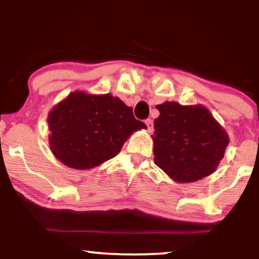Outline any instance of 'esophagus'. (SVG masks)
<instances>
[{
    "label": "esophagus",
    "mask_w": 259,
    "mask_h": 259,
    "mask_svg": "<svg viewBox=\"0 0 259 259\" xmlns=\"http://www.w3.org/2000/svg\"><path fill=\"white\" fill-rule=\"evenodd\" d=\"M145 125H146L148 132H152V131H153V121H152V119L145 120Z\"/></svg>",
    "instance_id": "esophagus-1"
}]
</instances>
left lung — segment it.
Segmentation results:
<instances>
[{
    "label": "left lung",
    "mask_w": 259,
    "mask_h": 259,
    "mask_svg": "<svg viewBox=\"0 0 259 259\" xmlns=\"http://www.w3.org/2000/svg\"><path fill=\"white\" fill-rule=\"evenodd\" d=\"M154 162L178 183L210 176L224 158L229 136L201 105L182 106L166 101L155 106Z\"/></svg>",
    "instance_id": "left-lung-1"
}]
</instances>
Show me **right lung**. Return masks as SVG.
<instances>
[{
  "label": "right lung",
  "mask_w": 259,
  "mask_h": 259,
  "mask_svg": "<svg viewBox=\"0 0 259 259\" xmlns=\"http://www.w3.org/2000/svg\"><path fill=\"white\" fill-rule=\"evenodd\" d=\"M48 126L53 154L76 169L97 167L114 158L131 134L146 128L119 98L81 91L53 107Z\"/></svg>",
  "instance_id": "add662e5"
}]
</instances>
